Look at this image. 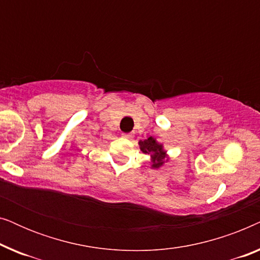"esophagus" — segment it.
<instances>
[{
    "label": "esophagus",
    "mask_w": 260,
    "mask_h": 260,
    "mask_svg": "<svg viewBox=\"0 0 260 260\" xmlns=\"http://www.w3.org/2000/svg\"><path fill=\"white\" fill-rule=\"evenodd\" d=\"M123 137H125V138H133V135H131V134H123Z\"/></svg>",
    "instance_id": "34e87169"
}]
</instances>
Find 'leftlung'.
Listing matches in <instances>:
<instances>
[{"instance_id":"8db88e82","label":"left lung","mask_w":260,"mask_h":260,"mask_svg":"<svg viewBox=\"0 0 260 260\" xmlns=\"http://www.w3.org/2000/svg\"><path fill=\"white\" fill-rule=\"evenodd\" d=\"M141 150L145 152V154H151L152 156V167L154 168H158L159 166L163 165L165 161L166 152L162 150V145L156 143V141L152 137H149L148 140L140 142Z\"/></svg>"}]
</instances>
